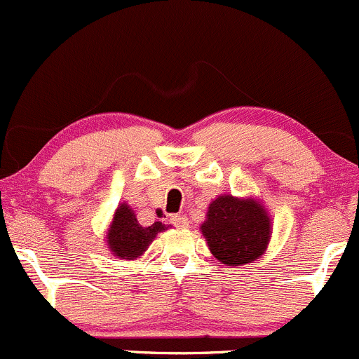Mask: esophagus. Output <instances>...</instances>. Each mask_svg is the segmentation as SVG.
Returning <instances> with one entry per match:
<instances>
[{"mask_svg":"<svg viewBox=\"0 0 359 359\" xmlns=\"http://www.w3.org/2000/svg\"><path fill=\"white\" fill-rule=\"evenodd\" d=\"M171 222L175 223L178 229H188V225H190V223H188V218H187V216H183V215L171 216Z\"/></svg>","mask_w":359,"mask_h":359,"instance_id":"1","label":"esophagus"}]
</instances>
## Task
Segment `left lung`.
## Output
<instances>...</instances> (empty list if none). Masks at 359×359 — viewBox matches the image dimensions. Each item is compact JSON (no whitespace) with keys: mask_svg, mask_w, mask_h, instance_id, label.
Masks as SVG:
<instances>
[{"mask_svg":"<svg viewBox=\"0 0 359 359\" xmlns=\"http://www.w3.org/2000/svg\"><path fill=\"white\" fill-rule=\"evenodd\" d=\"M201 229L216 260L226 265L253 264L271 239V218L265 209L253 198L232 195H222L209 204Z\"/></svg>","mask_w":359,"mask_h":359,"instance_id":"8db88e82","label":"left lung"}]
</instances>
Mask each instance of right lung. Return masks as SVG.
Segmentation results:
<instances>
[{
	"instance_id": "add662e5",
	"label": "right lung",
	"mask_w": 359,
	"mask_h": 359,
	"mask_svg": "<svg viewBox=\"0 0 359 359\" xmlns=\"http://www.w3.org/2000/svg\"><path fill=\"white\" fill-rule=\"evenodd\" d=\"M165 229L168 226L162 225L161 222H155L150 226H141L129 205L122 204L116 209L106 241L115 257L130 260V258H137L140 255H143L151 239Z\"/></svg>"
}]
</instances>
